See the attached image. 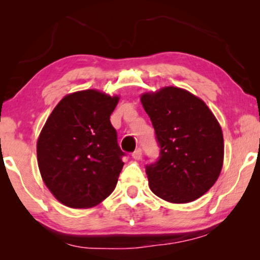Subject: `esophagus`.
Returning <instances> with one entry per match:
<instances>
[{"instance_id":"esophagus-1","label":"esophagus","mask_w":260,"mask_h":260,"mask_svg":"<svg viewBox=\"0 0 260 260\" xmlns=\"http://www.w3.org/2000/svg\"><path fill=\"white\" fill-rule=\"evenodd\" d=\"M133 157L135 159H140L142 157V149L141 148H137L136 150L133 152Z\"/></svg>"}]
</instances>
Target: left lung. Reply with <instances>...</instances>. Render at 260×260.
<instances>
[{
    "label": "left lung",
    "instance_id": "obj_1",
    "mask_svg": "<svg viewBox=\"0 0 260 260\" xmlns=\"http://www.w3.org/2000/svg\"><path fill=\"white\" fill-rule=\"evenodd\" d=\"M159 145V157L145 167L152 193L173 204L197 200L218 180L223 162L220 124L204 101L168 86L141 95Z\"/></svg>",
    "mask_w": 260,
    "mask_h": 260
}]
</instances>
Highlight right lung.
Segmentation results:
<instances>
[{"label": "right lung", "mask_w": 260, "mask_h": 260, "mask_svg": "<svg viewBox=\"0 0 260 260\" xmlns=\"http://www.w3.org/2000/svg\"><path fill=\"white\" fill-rule=\"evenodd\" d=\"M119 97L97 90L74 92L55 106L37 144L42 180L58 201L88 208L116 188L124 163L110 116Z\"/></svg>", "instance_id": "obj_1"}]
</instances>
